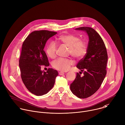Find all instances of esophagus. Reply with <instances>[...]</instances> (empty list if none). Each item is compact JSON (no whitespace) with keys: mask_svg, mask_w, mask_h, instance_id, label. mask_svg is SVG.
<instances>
[{"mask_svg":"<svg viewBox=\"0 0 125 125\" xmlns=\"http://www.w3.org/2000/svg\"><path fill=\"white\" fill-rule=\"evenodd\" d=\"M59 75H63L64 74V73L63 72H59Z\"/></svg>","mask_w":125,"mask_h":125,"instance_id":"esophagus-1","label":"esophagus"}]
</instances>
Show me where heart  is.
<instances>
[{"label": "heart", "mask_w": 125, "mask_h": 125, "mask_svg": "<svg viewBox=\"0 0 125 125\" xmlns=\"http://www.w3.org/2000/svg\"><path fill=\"white\" fill-rule=\"evenodd\" d=\"M57 41L68 48L69 53L74 58L79 59L82 58L86 54L87 46L85 42L79 40V38L73 34H67L62 35L57 38ZM57 47L53 42H51L48 44L46 52L48 56L54 58L56 54ZM73 64V61L69 59L58 58L54 61L52 64V67L60 71L66 72L70 66Z\"/></svg>", "instance_id": "1"}]
</instances>
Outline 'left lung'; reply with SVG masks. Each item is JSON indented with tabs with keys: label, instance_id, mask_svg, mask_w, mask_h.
Here are the masks:
<instances>
[{
	"label": "left lung",
	"instance_id": "obj_1",
	"mask_svg": "<svg viewBox=\"0 0 125 125\" xmlns=\"http://www.w3.org/2000/svg\"><path fill=\"white\" fill-rule=\"evenodd\" d=\"M75 30L85 32L89 41L85 57L76 65L80 72H83V75L80 76L77 73L70 85V89L77 97L85 99L93 95L102 84L106 74L108 56L104 41L96 30L89 27H79Z\"/></svg>",
	"mask_w": 125,
	"mask_h": 125
}]
</instances>
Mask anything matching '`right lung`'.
Here are the masks:
<instances>
[{
    "mask_svg": "<svg viewBox=\"0 0 125 125\" xmlns=\"http://www.w3.org/2000/svg\"><path fill=\"white\" fill-rule=\"evenodd\" d=\"M56 34L48 30L35 31L22 44L19 60L21 79L27 89L36 96L48 93L53 88L58 74L52 68L47 72L41 69L42 65H50L44 49L47 41Z\"/></svg>",
    "mask_w": 125,
    "mask_h": 125,
    "instance_id": "right-lung-1",
    "label": "right lung"
}]
</instances>
